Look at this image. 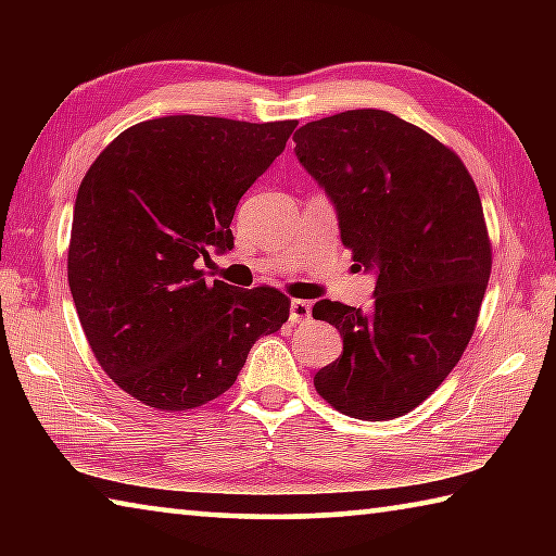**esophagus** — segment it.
I'll use <instances>...</instances> for the list:
<instances>
[{
	"mask_svg": "<svg viewBox=\"0 0 556 556\" xmlns=\"http://www.w3.org/2000/svg\"><path fill=\"white\" fill-rule=\"evenodd\" d=\"M289 318H291V324H301V321H306V318H312V304L304 299H294L289 306Z\"/></svg>",
	"mask_w": 556,
	"mask_h": 556,
	"instance_id": "34e87169",
	"label": "esophagus"
}]
</instances>
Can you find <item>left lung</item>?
I'll list each match as a JSON object with an SVG mask.
<instances>
[{"label":"left lung","mask_w":556,"mask_h":556,"mask_svg":"<svg viewBox=\"0 0 556 556\" xmlns=\"http://www.w3.org/2000/svg\"><path fill=\"white\" fill-rule=\"evenodd\" d=\"M294 142L355 267L378 277L365 314L316 301L314 318L338 328L343 353L314 388L348 417H402L446 380L476 331L493 267L481 195L454 149L384 110L308 122Z\"/></svg>","instance_id":"left-lung-1"}]
</instances>
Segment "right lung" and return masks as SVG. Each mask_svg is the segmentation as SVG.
I'll list each match as a JSON object with an SVG mask.
<instances>
[{
	"instance_id": "right-lung-1",
	"label": "right lung",
	"mask_w": 556,
	"mask_h": 556,
	"mask_svg": "<svg viewBox=\"0 0 556 556\" xmlns=\"http://www.w3.org/2000/svg\"><path fill=\"white\" fill-rule=\"evenodd\" d=\"M296 119L168 115L102 149L78 188L68 285L100 368L147 407L186 412L232 388L260 336L287 324L275 287L205 285L232 250L242 193L285 152Z\"/></svg>"
}]
</instances>
